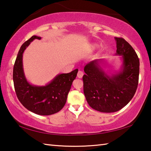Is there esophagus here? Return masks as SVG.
Instances as JSON below:
<instances>
[{
  "mask_svg": "<svg viewBox=\"0 0 151 151\" xmlns=\"http://www.w3.org/2000/svg\"><path fill=\"white\" fill-rule=\"evenodd\" d=\"M83 75H84V73H83V71L79 70L78 72V74H77V76H78V78H81L82 77H83Z\"/></svg>",
  "mask_w": 151,
  "mask_h": 151,
  "instance_id": "1",
  "label": "esophagus"
}]
</instances>
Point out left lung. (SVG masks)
<instances>
[{
  "label": "left lung",
  "mask_w": 151,
  "mask_h": 151,
  "mask_svg": "<svg viewBox=\"0 0 151 151\" xmlns=\"http://www.w3.org/2000/svg\"><path fill=\"white\" fill-rule=\"evenodd\" d=\"M116 55L122 56L121 70L109 76L98 60L91 61L84 68L83 91L86 101L93 109L114 112L123 108L136 93L139 76V59L133 48L122 38H114Z\"/></svg>",
  "instance_id": "obj_1"
}]
</instances>
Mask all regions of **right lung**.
<instances>
[{
    "mask_svg": "<svg viewBox=\"0 0 151 151\" xmlns=\"http://www.w3.org/2000/svg\"><path fill=\"white\" fill-rule=\"evenodd\" d=\"M41 37L32 36L21 46L13 68V82L17 98L29 111L39 115H50L62 109L66 103L78 69L58 75L46 86H34L27 81L22 67V54L33 40Z\"/></svg>",
    "mask_w": 151,
    "mask_h": 151,
    "instance_id": "right-lung-1",
    "label": "right lung"
}]
</instances>
